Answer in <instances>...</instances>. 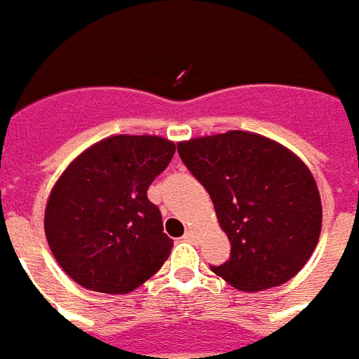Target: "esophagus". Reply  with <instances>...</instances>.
<instances>
[{
	"instance_id": "esophagus-1",
	"label": "esophagus",
	"mask_w": 359,
	"mask_h": 359,
	"mask_svg": "<svg viewBox=\"0 0 359 359\" xmlns=\"http://www.w3.org/2000/svg\"><path fill=\"white\" fill-rule=\"evenodd\" d=\"M183 239L189 241V243H194V241H198L196 231H193V229H187V231H185V235H183Z\"/></svg>"
}]
</instances>
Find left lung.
I'll list each match as a JSON object with an SVG mask.
<instances>
[{
	"label": "left lung",
	"mask_w": 359,
	"mask_h": 359,
	"mask_svg": "<svg viewBox=\"0 0 359 359\" xmlns=\"http://www.w3.org/2000/svg\"><path fill=\"white\" fill-rule=\"evenodd\" d=\"M177 151L231 245L229 259L211 271L246 293L297 276L323 228L319 187L306 163L276 140L239 130L182 140Z\"/></svg>",
	"instance_id": "8db88e82"
}]
</instances>
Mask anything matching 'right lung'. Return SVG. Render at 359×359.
<instances>
[{
  "mask_svg": "<svg viewBox=\"0 0 359 359\" xmlns=\"http://www.w3.org/2000/svg\"><path fill=\"white\" fill-rule=\"evenodd\" d=\"M174 151L157 135H111L62 170L46 202L44 231L59 266L81 287L131 293L170 256L174 243L146 191Z\"/></svg>",
  "mask_w": 359,
  "mask_h": 359,
  "instance_id": "1",
  "label": "right lung"
}]
</instances>
